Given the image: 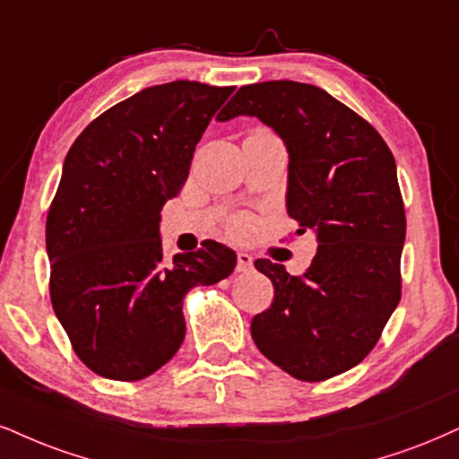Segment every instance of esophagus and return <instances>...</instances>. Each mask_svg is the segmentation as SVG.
I'll return each instance as SVG.
<instances>
[{"instance_id":"1","label":"esophagus","mask_w":459,"mask_h":459,"mask_svg":"<svg viewBox=\"0 0 459 459\" xmlns=\"http://www.w3.org/2000/svg\"><path fill=\"white\" fill-rule=\"evenodd\" d=\"M253 268V257L245 251H238V257H236V270L238 273H247V270Z\"/></svg>"}]
</instances>
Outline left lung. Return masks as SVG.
I'll use <instances>...</instances> for the list:
<instances>
[{"label": "left lung", "instance_id": "1", "mask_svg": "<svg viewBox=\"0 0 459 459\" xmlns=\"http://www.w3.org/2000/svg\"><path fill=\"white\" fill-rule=\"evenodd\" d=\"M257 117L290 155L285 204L298 234L316 238L302 276L257 259L274 302L251 336L299 381H325L370 353L400 302L406 217L392 151L370 123L315 84L240 87L217 121Z\"/></svg>", "mask_w": 459, "mask_h": 459}]
</instances>
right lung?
I'll list each match as a JSON object with an SVG mask.
<instances>
[{"mask_svg":"<svg viewBox=\"0 0 459 459\" xmlns=\"http://www.w3.org/2000/svg\"><path fill=\"white\" fill-rule=\"evenodd\" d=\"M234 87L174 81L143 89L78 135L47 217L50 299L84 364L138 381L185 338L183 298L234 273L236 253L206 240L166 262L161 208L183 189L195 144Z\"/></svg>","mask_w":459,"mask_h":459,"instance_id":"right-lung-1","label":"right lung"}]
</instances>
